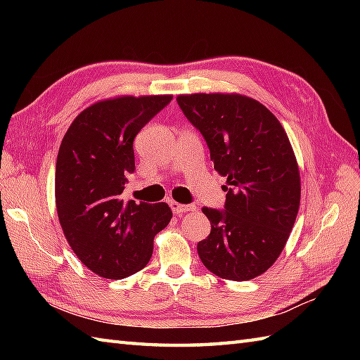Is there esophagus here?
Returning <instances> with one entry per match:
<instances>
[{"mask_svg":"<svg viewBox=\"0 0 360 360\" xmlns=\"http://www.w3.org/2000/svg\"><path fill=\"white\" fill-rule=\"evenodd\" d=\"M170 207L173 210V213H176V215H182V213L186 212H193L195 210V205L192 204H179V202H170Z\"/></svg>","mask_w":360,"mask_h":360,"instance_id":"obj_1","label":"esophagus"}]
</instances>
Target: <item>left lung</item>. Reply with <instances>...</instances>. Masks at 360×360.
<instances>
[{
    "instance_id": "left-lung-1",
    "label": "left lung",
    "mask_w": 360,
    "mask_h": 360,
    "mask_svg": "<svg viewBox=\"0 0 360 360\" xmlns=\"http://www.w3.org/2000/svg\"><path fill=\"white\" fill-rule=\"evenodd\" d=\"M176 101L202 134L213 168L227 178L224 209L202 207L212 231L198 243V255L221 278H255L281 254L300 205V173L285 129L246 96L188 94Z\"/></svg>"
}]
</instances>
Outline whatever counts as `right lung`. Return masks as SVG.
<instances>
[{
  "mask_svg": "<svg viewBox=\"0 0 360 360\" xmlns=\"http://www.w3.org/2000/svg\"><path fill=\"white\" fill-rule=\"evenodd\" d=\"M172 96L117 97L82 111L60 145L56 202L60 224L80 262L105 278L129 277L148 264L153 240L172 219L165 202L125 201L134 173L137 133Z\"/></svg>",
  "mask_w": 360,
  "mask_h": 360,
  "instance_id": "add662e5",
  "label": "right lung"
}]
</instances>
